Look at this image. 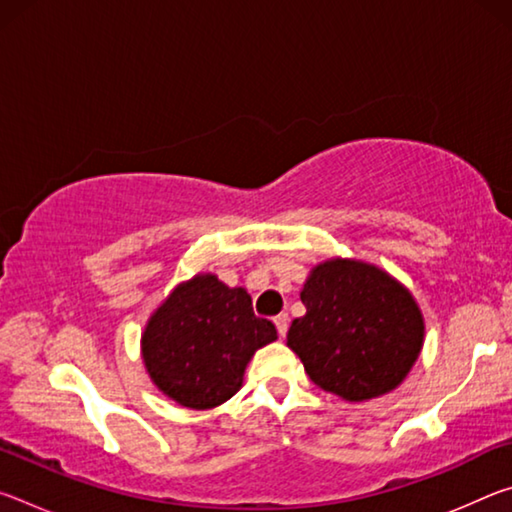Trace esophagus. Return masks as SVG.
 <instances>
[{
    "instance_id": "obj_1",
    "label": "esophagus",
    "mask_w": 512,
    "mask_h": 512,
    "mask_svg": "<svg viewBox=\"0 0 512 512\" xmlns=\"http://www.w3.org/2000/svg\"><path fill=\"white\" fill-rule=\"evenodd\" d=\"M273 323L277 327V332H280V336H284V334H287V329H289V314H277L273 318Z\"/></svg>"
}]
</instances>
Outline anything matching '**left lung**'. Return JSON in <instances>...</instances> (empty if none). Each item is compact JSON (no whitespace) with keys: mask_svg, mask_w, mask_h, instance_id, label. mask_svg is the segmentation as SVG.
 Listing matches in <instances>:
<instances>
[{"mask_svg":"<svg viewBox=\"0 0 512 512\" xmlns=\"http://www.w3.org/2000/svg\"><path fill=\"white\" fill-rule=\"evenodd\" d=\"M300 300L307 314L291 323L287 345L316 386L345 402L395 391L420 357L422 311L384 268L332 257L311 268Z\"/></svg>","mask_w":512,"mask_h":512,"instance_id":"8db88e82","label":"left lung"}]
</instances>
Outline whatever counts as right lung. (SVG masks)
<instances>
[{
  "mask_svg": "<svg viewBox=\"0 0 512 512\" xmlns=\"http://www.w3.org/2000/svg\"><path fill=\"white\" fill-rule=\"evenodd\" d=\"M275 339V325L255 316L244 287L230 289L214 273H198L151 314L142 359L162 395L205 411L239 391L253 354Z\"/></svg>",
  "mask_w": 512,
  "mask_h": 512,
  "instance_id": "right-lung-1",
  "label": "right lung"
}]
</instances>
